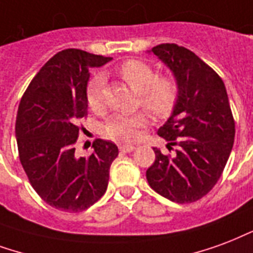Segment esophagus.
Instances as JSON below:
<instances>
[{
    "label": "esophagus",
    "mask_w": 253,
    "mask_h": 253,
    "mask_svg": "<svg viewBox=\"0 0 253 253\" xmlns=\"http://www.w3.org/2000/svg\"><path fill=\"white\" fill-rule=\"evenodd\" d=\"M119 150H121L122 153H130V151L135 150V146L127 145V143H121V145H119Z\"/></svg>",
    "instance_id": "obj_1"
}]
</instances>
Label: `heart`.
Masks as SVG:
<instances>
[{
	"instance_id": "heart-1",
	"label": "heart",
	"mask_w": 253,
	"mask_h": 253,
	"mask_svg": "<svg viewBox=\"0 0 253 253\" xmlns=\"http://www.w3.org/2000/svg\"><path fill=\"white\" fill-rule=\"evenodd\" d=\"M117 75L139 93L142 108L151 117L160 119L171 114L179 95L178 84L174 78L158 75L153 65L136 59L122 63L117 68ZM85 100L92 111H100L104 107V78L102 74H96L88 82ZM145 123L146 117L141 112L131 115L115 114L104 122L103 134L111 139L132 141Z\"/></svg>"
}]
</instances>
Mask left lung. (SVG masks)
Masks as SVG:
<instances>
[{
    "instance_id": "1",
    "label": "left lung",
    "mask_w": 253,
    "mask_h": 253,
    "mask_svg": "<svg viewBox=\"0 0 253 253\" xmlns=\"http://www.w3.org/2000/svg\"><path fill=\"white\" fill-rule=\"evenodd\" d=\"M151 50L173 71L179 95L171 117L158 130L175 153L154 147L155 161L146 178L162 197L194 203L217 184L233 147L235 119L225 85L214 69L184 46L160 44Z\"/></svg>"
}]
</instances>
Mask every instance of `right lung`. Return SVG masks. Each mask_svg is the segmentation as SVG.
<instances>
[{"instance_id":"right-lung-1","label":"right lung","mask_w":253,"mask_h":253,"mask_svg":"<svg viewBox=\"0 0 253 253\" xmlns=\"http://www.w3.org/2000/svg\"><path fill=\"white\" fill-rule=\"evenodd\" d=\"M111 60L82 49L56 53L37 72L18 106V157L32 188L48 205L82 212L106 193L118 146L96 139L93 153L78 157L75 145L87 118L85 88L89 68Z\"/></svg>"}]
</instances>
